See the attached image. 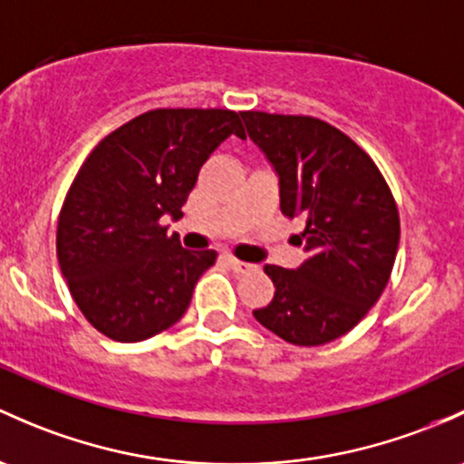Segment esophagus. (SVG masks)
<instances>
[{"mask_svg":"<svg viewBox=\"0 0 464 464\" xmlns=\"http://www.w3.org/2000/svg\"><path fill=\"white\" fill-rule=\"evenodd\" d=\"M228 266H231L233 271L236 273H248V271H253L256 269V265H251V262H242V260H237V257H228Z\"/></svg>","mask_w":464,"mask_h":464,"instance_id":"1","label":"esophagus"}]
</instances>
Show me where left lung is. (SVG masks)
Instances as JSON below:
<instances>
[{
    "mask_svg": "<svg viewBox=\"0 0 464 464\" xmlns=\"http://www.w3.org/2000/svg\"><path fill=\"white\" fill-rule=\"evenodd\" d=\"M253 140L280 178V208L302 218L309 257L297 269L266 265L276 295L253 311L297 347L349 334L382 295L400 242L396 199L349 135L309 115L245 111Z\"/></svg>",
    "mask_w": 464,
    "mask_h": 464,
    "instance_id": "1",
    "label": "left lung"
}]
</instances>
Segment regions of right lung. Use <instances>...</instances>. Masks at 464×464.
Returning a JSON list of instances; mask_svg holds the SVG:
<instances>
[{"mask_svg":"<svg viewBox=\"0 0 464 464\" xmlns=\"http://www.w3.org/2000/svg\"><path fill=\"white\" fill-rule=\"evenodd\" d=\"M245 138L228 109H155L106 135L77 170L57 219V260L84 318L106 338L140 343L173 326L216 251L167 236L208 155Z\"/></svg>","mask_w":464,"mask_h":464,"instance_id":"obj_1","label":"right lung"}]
</instances>
